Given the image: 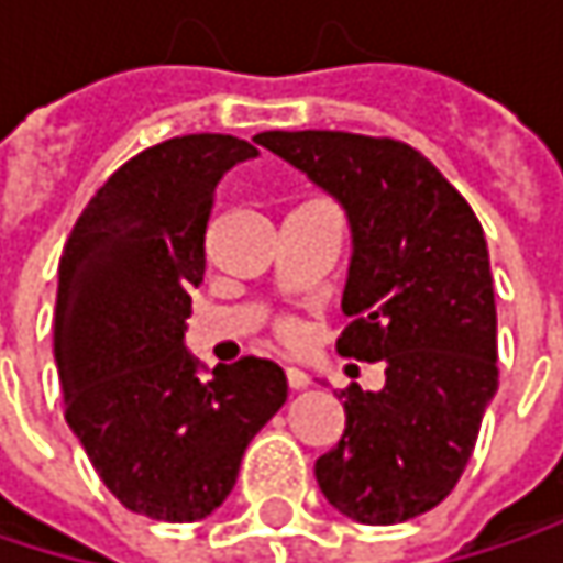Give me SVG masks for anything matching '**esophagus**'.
Listing matches in <instances>:
<instances>
[{"mask_svg":"<svg viewBox=\"0 0 563 563\" xmlns=\"http://www.w3.org/2000/svg\"><path fill=\"white\" fill-rule=\"evenodd\" d=\"M286 385H289L292 391H302V388H309L312 382H309V375H306V372H299V368H286Z\"/></svg>","mask_w":563,"mask_h":563,"instance_id":"1","label":"esophagus"}]
</instances>
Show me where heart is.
Returning <instances> with one entry per match:
<instances>
[{
	"mask_svg": "<svg viewBox=\"0 0 563 563\" xmlns=\"http://www.w3.org/2000/svg\"><path fill=\"white\" fill-rule=\"evenodd\" d=\"M277 335H280L283 342H296V339H299V325L289 322V319H283L280 325H277Z\"/></svg>",
	"mask_w": 563,
	"mask_h": 563,
	"instance_id": "b5f03b06",
	"label": "heart"
}]
</instances>
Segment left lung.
<instances>
[{"label":"left lung","instance_id":"obj_1","mask_svg":"<svg viewBox=\"0 0 563 563\" xmlns=\"http://www.w3.org/2000/svg\"><path fill=\"white\" fill-rule=\"evenodd\" d=\"M335 195L352 224L339 352L385 365V388L349 385L342 440L316 460L322 496L362 525H397L460 483L499 388L489 247L470 201L391 136L257 133Z\"/></svg>","mask_w":563,"mask_h":563}]
</instances>
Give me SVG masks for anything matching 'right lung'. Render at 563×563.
Listing matches in <instances>:
<instances>
[{
  "label": "right lung",
  "instance_id": "obj_1",
  "mask_svg": "<svg viewBox=\"0 0 563 563\" xmlns=\"http://www.w3.org/2000/svg\"><path fill=\"white\" fill-rule=\"evenodd\" d=\"M251 156L224 133L143 150L97 188L60 254L64 420L120 506L156 521L221 506L247 443L286 400L277 362L247 355L201 382L181 345L218 181Z\"/></svg>",
  "mask_w": 563,
  "mask_h": 563
}]
</instances>
